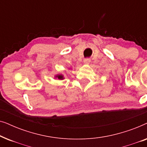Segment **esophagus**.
<instances>
[{
  "label": "esophagus",
  "instance_id": "obj_1",
  "mask_svg": "<svg viewBox=\"0 0 147 147\" xmlns=\"http://www.w3.org/2000/svg\"><path fill=\"white\" fill-rule=\"evenodd\" d=\"M90 62V59H88V58H86V59H84V63H86V64L89 63Z\"/></svg>",
  "mask_w": 147,
  "mask_h": 147
}]
</instances>
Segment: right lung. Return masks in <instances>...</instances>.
Segmentation results:
<instances>
[{
    "instance_id": "1",
    "label": "right lung",
    "mask_w": 147,
    "mask_h": 147,
    "mask_svg": "<svg viewBox=\"0 0 147 147\" xmlns=\"http://www.w3.org/2000/svg\"><path fill=\"white\" fill-rule=\"evenodd\" d=\"M55 78H57L59 80H63L64 79L63 76L61 75V74H58V75L55 76Z\"/></svg>"
}]
</instances>
